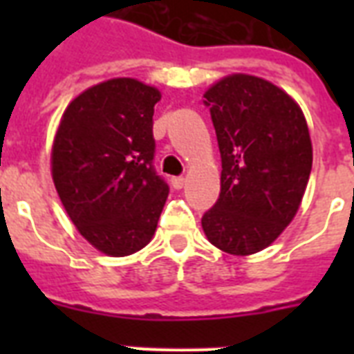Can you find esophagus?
Wrapping results in <instances>:
<instances>
[{
    "mask_svg": "<svg viewBox=\"0 0 354 354\" xmlns=\"http://www.w3.org/2000/svg\"><path fill=\"white\" fill-rule=\"evenodd\" d=\"M171 183H172V187H174V189H182L183 185H185V178H183V176H174L171 180Z\"/></svg>",
    "mask_w": 354,
    "mask_h": 354,
    "instance_id": "obj_1",
    "label": "esophagus"
}]
</instances>
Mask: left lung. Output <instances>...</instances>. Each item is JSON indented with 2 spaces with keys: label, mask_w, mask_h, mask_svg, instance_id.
Listing matches in <instances>:
<instances>
[{
  "label": "left lung",
  "mask_w": 354,
  "mask_h": 354,
  "mask_svg": "<svg viewBox=\"0 0 354 354\" xmlns=\"http://www.w3.org/2000/svg\"><path fill=\"white\" fill-rule=\"evenodd\" d=\"M222 160L221 194L202 216L211 244L232 255L270 246L301 204L313 145L301 108L268 80L232 75L205 91Z\"/></svg>",
  "instance_id": "1"
}]
</instances>
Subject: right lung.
I'll return each mask as SVG.
<instances>
[{
    "instance_id": "obj_1",
    "label": "right lung",
    "mask_w": 354,
    "mask_h": 354,
    "mask_svg": "<svg viewBox=\"0 0 354 354\" xmlns=\"http://www.w3.org/2000/svg\"><path fill=\"white\" fill-rule=\"evenodd\" d=\"M160 91L112 79L71 101L53 143V182L80 235L108 255L150 242L169 196L156 172L152 115Z\"/></svg>"
}]
</instances>
